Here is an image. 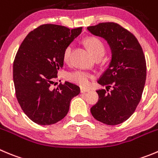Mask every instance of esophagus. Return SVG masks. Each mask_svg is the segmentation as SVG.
<instances>
[{
    "instance_id": "obj_1",
    "label": "esophagus",
    "mask_w": 158,
    "mask_h": 158,
    "mask_svg": "<svg viewBox=\"0 0 158 158\" xmlns=\"http://www.w3.org/2000/svg\"><path fill=\"white\" fill-rule=\"evenodd\" d=\"M89 89H87V88H84V87H81L80 88V92L81 93H86V92H89Z\"/></svg>"
}]
</instances>
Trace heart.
Returning <instances> with one entry per match:
<instances>
[{
    "mask_svg": "<svg viewBox=\"0 0 158 158\" xmlns=\"http://www.w3.org/2000/svg\"><path fill=\"white\" fill-rule=\"evenodd\" d=\"M84 44L86 46L90 54L94 58L97 57H102L104 54V47L101 40L96 37H87L84 40ZM72 45L67 46L63 53V60L64 62L69 63L71 59ZM94 78V75L85 71H75L69 73L67 79L73 83H76L81 86H88L91 79Z\"/></svg>",
    "mask_w": 158,
    "mask_h": 158,
    "instance_id": "heart-1",
    "label": "heart"
}]
</instances>
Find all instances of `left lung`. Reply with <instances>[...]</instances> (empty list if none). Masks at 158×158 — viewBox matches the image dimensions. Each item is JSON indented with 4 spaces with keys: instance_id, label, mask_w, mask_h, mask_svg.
<instances>
[{
    "instance_id": "1",
    "label": "left lung",
    "mask_w": 158,
    "mask_h": 158,
    "mask_svg": "<svg viewBox=\"0 0 158 158\" xmlns=\"http://www.w3.org/2000/svg\"><path fill=\"white\" fill-rule=\"evenodd\" d=\"M87 29L104 38L111 51L110 64L98 83L112 90H97L99 100L91 114L106 125H118L133 114L140 101L147 76L145 56L135 36L117 23H99Z\"/></svg>"
}]
</instances>
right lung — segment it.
I'll return each mask as SVG.
<instances>
[{"mask_svg": "<svg viewBox=\"0 0 158 158\" xmlns=\"http://www.w3.org/2000/svg\"><path fill=\"white\" fill-rule=\"evenodd\" d=\"M65 26L44 24L31 31L19 47L13 63V80L18 102L35 123L49 126L68 114L71 100L80 93L65 82L52 88L64 64L63 53L82 32Z\"/></svg>", "mask_w": 158, "mask_h": 158, "instance_id": "add662e5", "label": "right lung"}]
</instances>
